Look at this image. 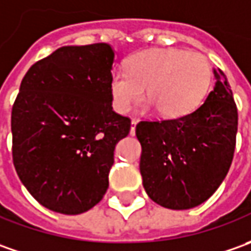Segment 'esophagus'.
<instances>
[{"label":"esophagus","mask_w":251,"mask_h":251,"mask_svg":"<svg viewBox=\"0 0 251 251\" xmlns=\"http://www.w3.org/2000/svg\"><path fill=\"white\" fill-rule=\"evenodd\" d=\"M136 125H137V121L132 119V124H130V134L132 136H134V132H136Z\"/></svg>","instance_id":"obj_1"}]
</instances>
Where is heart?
<instances>
[{"label": "heart", "instance_id": "1", "mask_svg": "<svg viewBox=\"0 0 251 251\" xmlns=\"http://www.w3.org/2000/svg\"><path fill=\"white\" fill-rule=\"evenodd\" d=\"M210 61L199 52L180 48H150L134 52L126 61V72L109 79L112 105L119 114L129 112L143 97L165 118H180L195 111L210 89Z\"/></svg>", "mask_w": 251, "mask_h": 251}]
</instances>
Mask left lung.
<instances>
[{"instance_id":"obj_1","label":"left lung","mask_w":251,"mask_h":251,"mask_svg":"<svg viewBox=\"0 0 251 251\" xmlns=\"http://www.w3.org/2000/svg\"><path fill=\"white\" fill-rule=\"evenodd\" d=\"M214 90L185 117L142 121L140 174L152 201L171 210H189L210 199L233 160L238 108L226 76L214 69Z\"/></svg>"}]
</instances>
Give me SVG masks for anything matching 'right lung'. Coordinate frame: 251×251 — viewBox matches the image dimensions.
<instances>
[{"label":"right lung","mask_w":251,"mask_h":251,"mask_svg":"<svg viewBox=\"0 0 251 251\" xmlns=\"http://www.w3.org/2000/svg\"><path fill=\"white\" fill-rule=\"evenodd\" d=\"M114 50L66 46L26 72L11 117L12 158L25 187L51 211L76 215L108 189L117 143L130 119L112 109Z\"/></svg>","instance_id":"right-lung-1"}]
</instances>
